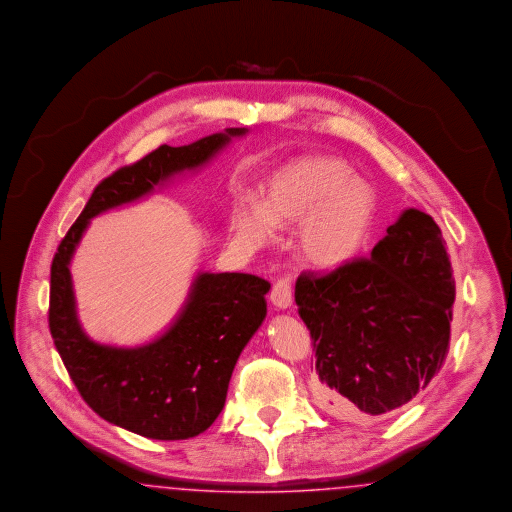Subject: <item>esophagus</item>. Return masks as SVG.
<instances>
[{
    "label": "esophagus",
    "mask_w": 512,
    "mask_h": 512,
    "mask_svg": "<svg viewBox=\"0 0 512 512\" xmlns=\"http://www.w3.org/2000/svg\"><path fill=\"white\" fill-rule=\"evenodd\" d=\"M270 303L276 308H282V310L291 307V303H293L291 276H284V278H280V280L274 284L272 291H270Z\"/></svg>",
    "instance_id": "esophagus-1"
}]
</instances>
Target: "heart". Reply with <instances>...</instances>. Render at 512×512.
<instances>
[{
  "label": "heart",
  "mask_w": 512,
  "mask_h": 512,
  "mask_svg": "<svg viewBox=\"0 0 512 512\" xmlns=\"http://www.w3.org/2000/svg\"><path fill=\"white\" fill-rule=\"evenodd\" d=\"M375 213V196L350 167L328 156H308L278 167L265 184L263 204L236 213V230L247 247L263 246L274 228L299 225L297 240L310 265H345L362 249Z\"/></svg>",
  "instance_id": "obj_1"
}]
</instances>
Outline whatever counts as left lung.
I'll return each instance as SVG.
<instances>
[{
  "instance_id": "obj_1",
  "label": "left lung",
  "mask_w": 512,
  "mask_h": 512,
  "mask_svg": "<svg viewBox=\"0 0 512 512\" xmlns=\"http://www.w3.org/2000/svg\"><path fill=\"white\" fill-rule=\"evenodd\" d=\"M453 301L442 232L413 207L368 259L303 272L295 303L316 352V402L347 419L408 404L444 366Z\"/></svg>"
}]
</instances>
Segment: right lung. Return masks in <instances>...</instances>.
I'll return each instance as SVG.
<instances>
[{
  "label": "right lung",
  "mask_w": 512,
  "mask_h": 512,
  "mask_svg": "<svg viewBox=\"0 0 512 512\" xmlns=\"http://www.w3.org/2000/svg\"><path fill=\"white\" fill-rule=\"evenodd\" d=\"M246 127H228L186 146L162 144L97 184L62 238L51 265L49 329L70 379L104 421L152 440H186L209 429L225 408L240 352L266 316L270 284L242 272H198L175 322L141 347H110L85 335L70 261L93 217L131 204L173 175L207 164Z\"/></svg>",
  "instance_id": "obj_1"
}]
</instances>
